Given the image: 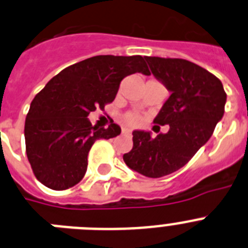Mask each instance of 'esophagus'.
I'll return each mask as SVG.
<instances>
[{
    "label": "esophagus",
    "mask_w": 248,
    "mask_h": 248,
    "mask_svg": "<svg viewBox=\"0 0 248 248\" xmlns=\"http://www.w3.org/2000/svg\"><path fill=\"white\" fill-rule=\"evenodd\" d=\"M122 133H123V134H130V129L123 128V129H122Z\"/></svg>",
    "instance_id": "34e87169"
}]
</instances>
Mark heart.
Returning a JSON list of instances; mask_svg holds the SVG:
<instances>
[{
    "label": "heart",
    "mask_w": 248,
    "mask_h": 248,
    "mask_svg": "<svg viewBox=\"0 0 248 248\" xmlns=\"http://www.w3.org/2000/svg\"><path fill=\"white\" fill-rule=\"evenodd\" d=\"M123 122L128 124V125H138L139 123H140V116L138 114H134V113H129L125 114V115L123 116Z\"/></svg>",
    "instance_id": "obj_1"
}]
</instances>
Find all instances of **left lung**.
<instances>
[{
    "label": "left lung",
    "instance_id": "1",
    "mask_svg": "<svg viewBox=\"0 0 248 248\" xmlns=\"http://www.w3.org/2000/svg\"><path fill=\"white\" fill-rule=\"evenodd\" d=\"M150 71L170 96L154 123L169 130L155 138L150 132H133V149L123 155L135 172L159 178L178 170L206 144L225 113L227 95L221 80L183 59L144 56Z\"/></svg>",
    "mask_w": 248,
    "mask_h": 248
}]
</instances>
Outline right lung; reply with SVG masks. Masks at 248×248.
<instances>
[{
    "instance_id": "obj_1",
    "label": "right lung",
    "mask_w": 248,
    "mask_h": 248,
    "mask_svg": "<svg viewBox=\"0 0 248 248\" xmlns=\"http://www.w3.org/2000/svg\"><path fill=\"white\" fill-rule=\"evenodd\" d=\"M135 73L150 74L139 55H100L63 69L36 95L26 116L25 141L33 174L42 185L55 190L78 185L95 140L120 134L115 123L107 129L93 126L88 115L111 103L120 81Z\"/></svg>"
}]
</instances>
